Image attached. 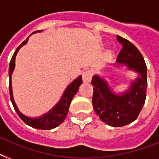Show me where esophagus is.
I'll return each mask as SVG.
<instances>
[{
    "instance_id": "esophagus-1",
    "label": "esophagus",
    "mask_w": 159,
    "mask_h": 159,
    "mask_svg": "<svg viewBox=\"0 0 159 159\" xmlns=\"http://www.w3.org/2000/svg\"><path fill=\"white\" fill-rule=\"evenodd\" d=\"M92 77V72L91 70L86 71L82 73V81L84 83H88L91 82Z\"/></svg>"
}]
</instances>
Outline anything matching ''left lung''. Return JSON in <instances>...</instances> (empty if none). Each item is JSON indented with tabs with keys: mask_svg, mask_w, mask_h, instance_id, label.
Segmentation results:
<instances>
[{
	"mask_svg": "<svg viewBox=\"0 0 159 159\" xmlns=\"http://www.w3.org/2000/svg\"><path fill=\"white\" fill-rule=\"evenodd\" d=\"M117 40L122 45L116 62L125 65L138 76L131 81L129 87L121 93L111 89L108 82L99 75H94L92 105L97 115L104 123L113 127H121L137 119L146 99L147 67L141 53L129 41L117 35ZM119 67V65H118Z\"/></svg>",
	"mask_w": 159,
	"mask_h": 159,
	"instance_id": "left-lung-1",
	"label": "left lung"
}]
</instances>
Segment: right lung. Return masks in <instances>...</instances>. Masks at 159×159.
Returning <instances> with one entry per match:
<instances>
[{
	"label": "right lung",
	"instance_id": "1",
	"mask_svg": "<svg viewBox=\"0 0 159 159\" xmlns=\"http://www.w3.org/2000/svg\"><path fill=\"white\" fill-rule=\"evenodd\" d=\"M42 30L34 31L33 34L41 32ZM29 40V37L26 39L23 43H21L20 45L19 46L16 52L14 53L12 58L10 62V67H9V77H10V82H9V90H10V97H11V101L12 102V105L14 106L15 111L16 113L18 114L20 118L28 125L33 127V128L39 129H52L56 128L57 126L64 121V120L67 117V112H68V109H69L70 104L72 102V98L75 95L77 94V91L79 89V87L82 83V76L76 78L73 80L71 83L65 89L63 94L61 97L60 100L57 102V103L53 106V108L51 109L50 111H48L47 113L43 114L39 117H35V118H31L29 116L24 115L21 113L19 108L16 106L15 100L13 97V92H12V86H11V76L13 73V71L16 67V54L20 50L21 47H23L25 44L27 43Z\"/></svg>",
	"mask_w": 159,
	"mask_h": 159
}]
</instances>
